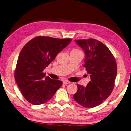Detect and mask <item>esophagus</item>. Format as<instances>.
<instances>
[{"label":"esophagus","instance_id":"esophagus-1","mask_svg":"<svg viewBox=\"0 0 131 131\" xmlns=\"http://www.w3.org/2000/svg\"><path fill=\"white\" fill-rule=\"evenodd\" d=\"M69 83H70V82H69L68 81H67V80H65V81H63V84H69Z\"/></svg>","mask_w":131,"mask_h":131}]
</instances>
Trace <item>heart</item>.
Returning <instances> with one entry per match:
<instances>
[{
  "label": "heart",
  "mask_w": 131,
  "mask_h": 131,
  "mask_svg": "<svg viewBox=\"0 0 131 131\" xmlns=\"http://www.w3.org/2000/svg\"><path fill=\"white\" fill-rule=\"evenodd\" d=\"M71 52H82L80 50L77 49V48H74V49H72V50L71 51Z\"/></svg>",
  "instance_id": "heart-1"
}]
</instances>
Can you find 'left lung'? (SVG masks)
<instances>
[{"instance_id": "1", "label": "left lung", "mask_w": 131, "mask_h": 131, "mask_svg": "<svg viewBox=\"0 0 131 131\" xmlns=\"http://www.w3.org/2000/svg\"><path fill=\"white\" fill-rule=\"evenodd\" d=\"M85 54L83 67L91 81L85 87L77 84L74 100L83 107L99 106L112 92L117 72L115 58L108 47L94 39L75 40Z\"/></svg>"}]
</instances>
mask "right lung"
Here are the masks:
<instances>
[{
  "label": "right lung",
  "instance_id": "add662e5",
  "mask_svg": "<svg viewBox=\"0 0 131 131\" xmlns=\"http://www.w3.org/2000/svg\"><path fill=\"white\" fill-rule=\"evenodd\" d=\"M72 39L38 36L25 44L20 51L14 72L16 83L25 100L39 105L46 103L63 82L46 77L43 70Z\"/></svg>",
  "mask_w": 131,
  "mask_h": 131
}]
</instances>
